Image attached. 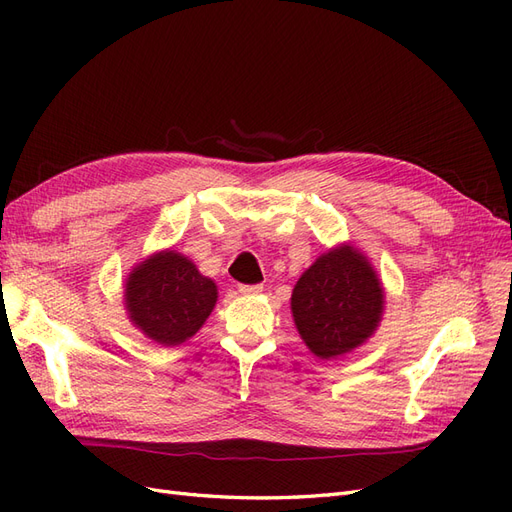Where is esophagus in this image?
Listing matches in <instances>:
<instances>
[{"instance_id": "1", "label": "esophagus", "mask_w": 512, "mask_h": 512, "mask_svg": "<svg viewBox=\"0 0 512 512\" xmlns=\"http://www.w3.org/2000/svg\"><path fill=\"white\" fill-rule=\"evenodd\" d=\"M239 292L241 294H258V292H262V284H241Z\"/></svg>"}]
</instances>
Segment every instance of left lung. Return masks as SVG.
<instances>
[{
	"label": "left lung",
	"instance_id": "obj_1",
	"mask_svg": "<svg viewBox=\"0 0 512 512\" xmlns=\"http://www.w3.org/2000/svg\"><path fill=\"white\" fill-rule=\"evenodd\" d=\"M384 294L369 262L354 247L320 256L292 290V316L307 348L333 359L376 331Z\"/></svg>",
	"mask_w": 512,
	"mask_h": 512
}]
</instances>
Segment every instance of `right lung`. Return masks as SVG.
Segmentation results:
<instances>
[{"label":"right lung","instance_id":"add662e5","mask_svg":"<svg viewBox=\"0 0 512 512\" xmlns=\"http://www.w3.org/2000/svg\"><path fill=\"white\" fill-rule=\"evenodd\" d=\"M218 301V288L185 256L162 252L138 265L126 284L132 322L153 342L177 346L192 337Z\"/></svg>","mask_w":512,"mask_h":512}]
</instances>
